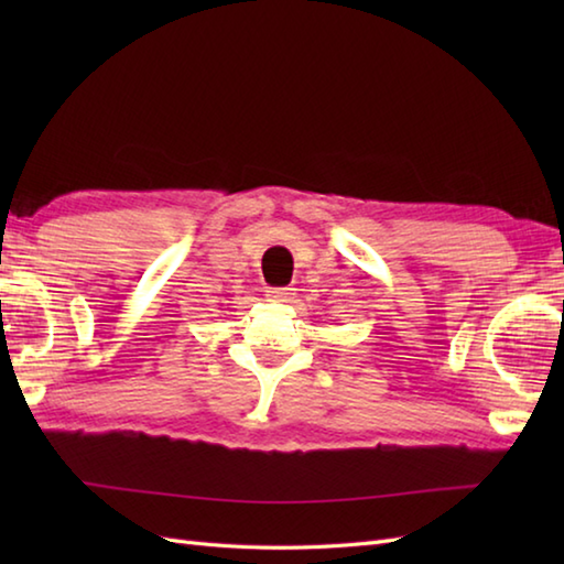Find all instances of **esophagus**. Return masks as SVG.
I'll return each mask as SVG.
<instances>
[{
    "instance_id": "1",
    "label": "esophagus",
    "mask_w": 564,
    "mask_h": 564,
    "mask_svg": "<svg viewBox=\"0 0 564 564\" xmlns=\"http://www.w3.org/2000/svg\"><path fill=\"white\" fill-rule=\"evenodd\" d=\"M295 289H271V291H267V295H269V301H275V303H289V301H293V293Z\"/></svg>"
}]
</instances>
